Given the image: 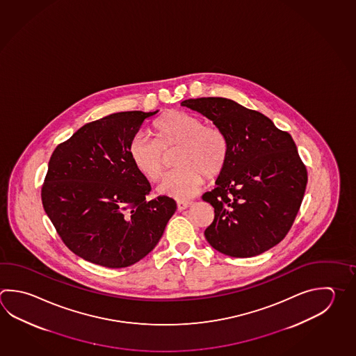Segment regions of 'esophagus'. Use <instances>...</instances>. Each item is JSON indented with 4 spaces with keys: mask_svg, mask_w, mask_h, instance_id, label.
Returning a JSON list of instances; mask_svg holds the SVG:
<instances>
[{
    "mask_svg": "<svg viewBox=\"0 0 356 356\" xmlns=\"http://www.w3.org/2000/svg\"><path fill=\"white\" fill-rule=\"evenodd\" d=\"M188 207H191V202H177V209H179L180 211L188 209Z\"/></svg>",
    "mask_w": 356,
    "mask_h": 356,
    "instance_id": "1",
    "label": "esophagus"
}]
</instances>
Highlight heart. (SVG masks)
<instances>
[{
    "instance_id": "1",
    "label": "heart",
    "mask_w": 356,
    "mask_h": 356,
    "mask_svg": "<svg viewBox=\"0 0 356 356\" xmlns=\"http://www.w3.org/2000/svg\"><path fill=\"white\" fill-rule=\"evenodd\" d=\"M156 140L146 134L134 136L129 143V157L136 170L149 181L157 180L165 168V154L179 149L175 157L177 168L159 185V193L177 200L194 196L205 177L215 180L228 161V138L222 128L204 124L200 117L168 111L154 123Z\"/></svg>"
}]
</instances>
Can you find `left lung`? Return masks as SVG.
Returning a JSON list of instances; mask_svg holds the SVG:
<instances>
[{
  "label": "left lung",
  "mask_w": 356,
  "mask_h": 356,
  "mask_svg": "<svg viewBox=\"0 0 356 356\" xmlns=\"http://www.w3.org/2000/svg\"><path fill=\"white\" fill-rule=\"evenodd\" d=\"M222 128L228 161L216 188L202 195L214 208L205 229L209 244L222 254L248 258L281 242L300 210L307 170L289 132L264 114L219 97L181 102Z\"/></svg>",
  "instance_id": "left-lung-1"
}]
</instances>
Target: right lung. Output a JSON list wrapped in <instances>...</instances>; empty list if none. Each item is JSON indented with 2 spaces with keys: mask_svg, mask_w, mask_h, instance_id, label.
I'll return each instance as SVG.
<instances>
[{
  "mask_svg": "<svg viewBox=\"0 0 356 356\" xmlns=\"http://www.w3.org/2000/svg\"><path fill=\"white\" fill-rule=\"evenodd\" d=\"M157 112H120L87 123L50 157L42 207L64 244L88 262L124 268L141 261L176 211L168 196L146 200L151 185L128 151Z\"/></svg>",
  "mask_w": 356,
  "mask_h": 356,
  "instance_id": "right-lung-1",
  "label": "right lung"
}]
</instances>
